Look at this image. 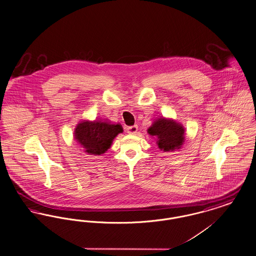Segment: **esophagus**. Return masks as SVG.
Here are the masks:
<instances>
[{"mask_svg": "<svg viewBox=\"0 0 256 256\" xmlns=\"http://www.w3.org/2000/svg\"><path fill=\"white\" fill-rule=\"evenodd\" d=\"M126 132L128 134H136L138 132V126L135 124V126H128L126 128Z\"/></svg>", "mask_w": 256, "mask_h": 256, "instance_id": "obj_1", "label": "esophagus"}]
</instances>
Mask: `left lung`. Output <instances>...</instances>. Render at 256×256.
I'll list each match as a JSON object with an SVG mask.
<instances>
[{"instance_id": "obj_1", "label": "left lung", "mask_w": 256, "mask_h": 256, "mask_svg": "<svg viewBox=\"0 0 256 256\" xmlns=\"http://www.w3.org/2000/svg\"><path fill=\"white\" fill-rule=\"evenodd\" d=\"M148 132L158 138V148L164 152H172L175 148H179L184 142L183 126L172 120L160 118L154 122Z\"/></svg>"}]
</instances>
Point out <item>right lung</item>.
<instances>
[{
    "instance_id": "right-lung-1",
    "label": "right lung",
    "mask_w": 256,
    "mask_h": 256,
    "mask_svg": "<svg viewBox=\"0 0 256 256\" xmlns=\"http://www.w3.org/2000/svg\"><path fill=\"white\" fill-rule=\"evenodd\" d=\"M123 132L121 124L101 121L82 122L75 130V139L88 154H104L112 146L113 139Z\"/></svg>"
}]
</instances>
